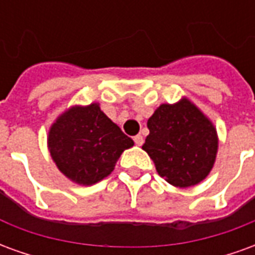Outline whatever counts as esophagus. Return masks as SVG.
Masks as SVG:
<instances>
[{
  "instance_id": "1",
  "label": "esophagus",
  "mask_w": 255,
  "mask_h": 255,
  "mask_svg": "<svg viewBox=\"0 0 255 255\" xmlns=\"http://www.w3.org/2000/svg\"><path fill=\"white\" fill-rule=\"evenodd\" d=\"M133 142H135V144H138V146H142V144H143V136H142V135L133 136Z\"/></svg>"
}]
</instances>
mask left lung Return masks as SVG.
Segmentation results:
<instances>
[{
  "mask_svg": "<svg viewBox=\"0 0 255 255\" xmlns=\"http://www.w3.org/2000/svg\"><path fill=\"white\" fill-rule=\"evenodd\" d=\"M147 128L142 149L169 184L191 187L208 176L219 149L217 131L191 101L182 98L160 105L147 120Z\"/></svg>",
  "mask_w": 255,
  "mask_h": 255,
  "instance_id": "left-lung-1",
  "label": "left lung"
}]
</instances>
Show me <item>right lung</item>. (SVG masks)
<instances>
[{"instance_id": "1", "label": "right lung", "mask_w": 255, "mask_h": 255, "mask_svg": "<svg viewBox=\"0 0 255 255\" xmlns=\"http://www.w3.org/2000/svg\"><path fill=\"white\" fill-rule=\"evenodd\" d=\"M133 140L112 122L98 104L72 106L49 129L47 147L63 175L80 186L109 176Z\"/></svg>"}]
</instances>
